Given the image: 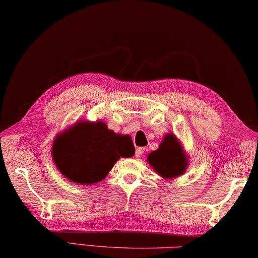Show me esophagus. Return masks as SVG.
Listing matches in <instances>:
<instances>
[{
	"label": "esophagus",
	"mask_w": 258,
	"mask_h": 258,
	"mask_svg": "<svg viewBox=\"0 0 258 258\" xmlns=\"http://www.w3.org/2000/svg\"><path fill=\"white\" fill-rule=\"evenodd\" d=\"M145 153V148L144 147H137V149H136V157H140L142 155Z\"/></svg>",
	"instance_id": "obj_1"
}]
</instances>
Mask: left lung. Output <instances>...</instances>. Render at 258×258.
I'll list each match as a JSON object with an SVG mask.
<instances>
[{"label":"left lung","mask_w":258,"mask_h":258,"mask_svg":"<svg viewBox=\"0 0 258 258\" xmlns=\"http://www.w3.org/2000/svg\"><path fill=\"white\" fill-rule=\"evenodd\" d=\"M147 162L160 177L174 179L185 173L188 157L182 142L172 133L164 136L158 149L147 156Z\"/></svg>","instance_id":"left-lung-1"}]
</instances>
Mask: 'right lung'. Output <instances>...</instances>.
<instances>
[{
  "instance_id": "1",
  "label": "right lung",
  "mask_w": 258,
  "mask_h": 258,
  "mask_svg": "<svg viewBox=\"0 0 258 258\" xmlns=\"http://www.w3.org/2000/svg\"><path fill=\"white\" fill-rule=\"evenodd\" d=\"M134 155L130 136L115 134L102 120L76 121L56 135L51 147L52 160L59 173L81 185L101 182L120 157Z\"/></svg>"
}]
</instances>
